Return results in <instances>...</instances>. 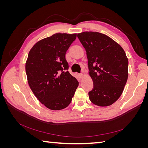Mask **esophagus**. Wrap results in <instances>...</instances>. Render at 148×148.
Masks as SVG:
<instances>
[{
	"mask_svg": "<svg viewBox=\"0 0 148 148\" xmlns=\"http://www.w3.org/2000/svg\"><path fill=\"white\" fill-rule=\"evenodd\" d=\"M79 77L80 78H82L83 77V73H80L79 74Z\"/></svg>",
	"mask_w": 148,
	"mask_h": 148,
	"instance_id": "esophagus-1",
	"label": "esophagus"
}]
</instances>
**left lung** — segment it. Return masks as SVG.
I'll return each instance as SVG.
<instances>
[{"label": "left lung", "instance_id": "obj_1", "mask_svg": "<svg viewBox=\"0 0 148 148\" xmlns=\"http://www.w3.org/2000/svg\"><path fill=\"white\" fill-rule=\"evenodd\" d=\"M77 36L86 52L93 88L89 100L98 106H110L122 95L128 79V60L123 48L107 35L93 31Z\"/></svg>", "mask_w": 148, "mask_h": 148}]
</instances>
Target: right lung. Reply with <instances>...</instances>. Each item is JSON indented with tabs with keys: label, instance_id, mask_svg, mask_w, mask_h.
<instances>
[{
	"label": "right lung",
	"instance_id": "obj_1",
	"mask_svg": "<svg viewBox=\"0 0 148 148\" xmlns=\"http://www.w3.org/2000/svg\"><path fill=\"white\" fill-rule=\"evenodd\" d=\"M77 34L56 33L40 40L29 52L25 70L29 86L47 108L59 110L70 104L78 82L69 72L65 53Z\"/></svg>",
	"mask_w": 148,
	"mask_h": 148
}]
</instances>
